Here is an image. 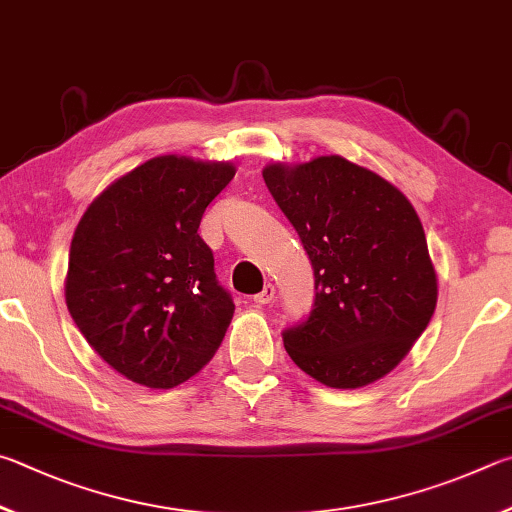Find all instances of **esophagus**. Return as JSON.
Wrapping results in <instances>:
<instances>
[{"label":"esophagus","mask_w":512,"mask_h":512,"mask_svg":"<svg viewBox=\"0 0 512 512\" xmlns=\"http://www.w3.org/2000/svg\"><path fill=\"white\" fill-rule=\"evenodd\" d=\"M274 294H276V290H274V285H270L267 283L265 288L256 294L254 297V303L256 306H265V303H272V299H274Z\"/></svg>","instance_id":"obj_1"}]
</instances>
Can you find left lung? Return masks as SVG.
I'll list each match as a JSON object with an SVG mask.
<instances>
[{
  "label": "left lung",
  "instance_id": "8db88e82",
  "mask_svg": "<svg viewBox=\"0 0 512 512\" xmlns=\"http://www.w3.org/2000/svg\"><path fill=\"white\" fill-rule=\"evenodd\" d=\"M263 179L315 270V303L283 330L310 378L357 389L396 369L434 315L436 272L414 206L339 155L270 164Z\"/></svg>",
  "mask_w": 512,
  "mask_h": 512
}]
</instances>
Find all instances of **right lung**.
Masks as SVG:
<instances>
[{"mask_svg": "<svg viewBox=\"0 0 512 512\" xmlns=\"http://www.w3.org/2000/svg\"><path fill=\"white\" fill-rule=\"evenodd\" d=\"M233 175L224 161L155 157L107 186L80 218L65 281L69 315L128 380L173 389L220 348L233 299L197 229Z\"/></svg>", "mask_w": 512, "mask_h": 512, "instance_id": "add662e5", "label": "right lung"}]
</instances>
